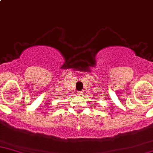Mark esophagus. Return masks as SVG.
Masks as SVG:
<instances>
[{
    "instance_id": "esophagus-1",
    "label": "esophagus",
    "mask_w": 153,
    "mask_h": 153,
    "mask_svg": "<svg viewBox=\"0 0 153 153\" xmlns=\"http://www.w3.org/2000/svg\"><path fill=\"white\" fill-rule=\"evenodd\" d=\"M78 95H80V96L83 95V92H82V91H78Z\"/></svg>"
}]
</instances>
